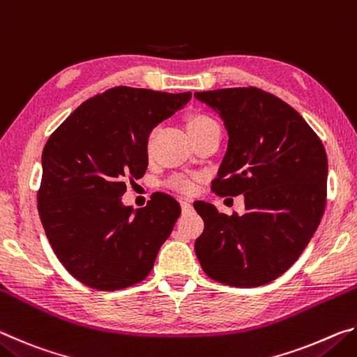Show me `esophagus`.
<instances>
[{
  "label": "esophagus",
  "instance_id": "34e87169",
  "mask_svg": "<svg viewBox=\"0 0 357 357\" xmlns=\"http://www.w3.org/2000/svg\"><path fill=\"white\" fill-rule=\"evenodd\" d=\"M181 208H183V213H190L192 204L189 200H184V202H181Z\"/></svg>",
  "mask_w": 357,
  "mask_h": 357
}]
</instances>
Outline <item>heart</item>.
I'll return each mask as SVG.
<instances>
[{
	"label": "heart",
	"instance_id": "b5f03b06",
	"mask_svg": "<svg viewBox=\"0 0 357 357\" xmlns=\"http://www.w3.org/2000/svg\"><path fill=\"white\" fill-rule=\"evenodd\" d=\"M185 128H187V132H189V135L192 138H195V137L202 135V134H204V132H208L211 129L219 128V124H217V121L213 116H211V114L198 112V113H192L190 116L187 118ZM146 149L149 153L151 142H148ZM167 185L172 187V189H174V190H178V192L192 193L193 189H195V179L190 178V176H184V174H174V176H172L170 179L167 181Z\"/></svg>",
	"mask_w": 357,
	"mask_h": 357
}]
</instances>
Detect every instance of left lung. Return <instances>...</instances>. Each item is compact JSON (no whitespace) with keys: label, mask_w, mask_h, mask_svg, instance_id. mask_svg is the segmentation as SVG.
<instances>
[{"label":"left lung","mask_w":357,"mask_h":357,"mask_svg":"<svg viewBox=\"0 0 357 357\" xmlns=\"http://www.w3.org/2000/svg\"><path fill=\"white\" fill-rule=\"evenodd\" d=\"M220 114L228 149L213 192L243 193L245 213L227 215L195 202L204 229L195 241L209 279L250 288L275 280L309 244L324 214L328 155L291 105L255 86L195 93Z\"/></svg>","instance_id":"left-lung-1"}]
</instances>
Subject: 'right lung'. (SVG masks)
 I'll list each match as a JSON object with an SVG mask.
<instances>
[{
	"instance_id": "right-lung-1",
	"label": "right lung",
	"mask_w": 357,
	"mask_h": 357,
	"mask_svg": "<svg viewBox=\"0 0 357 357\" xmlns=\"http://www.w3.org/2000/svg\"><path fill=\"white\" fill-rule=\"evenodd\" d=\"M192 93L114 86L84 100L42 151L38 209L53 252L83 285L114 291L144 280L181 214L155 192L134 213L121 197L148 167V135Z\"/></svg>"
}]
</instances>
